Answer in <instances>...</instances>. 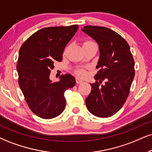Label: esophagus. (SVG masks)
Instances as JSON below:
<instances>
[{"mask_svg": "<svg viewBox=\"0 0 152 152\" xmlns=\"http://www.w3.org/2000/svg\"><path fill=\"white\" fill-rule=\"evenodd\" d=\"M82 82H83V81H82L81 79H80V78H78V77L76 78V83L77 84V85L81 84V83H82Z\"/></svg>", "mask_w": 152, "mask_h": 152, "instance_id": "34e87169", "label": "esophagus"}]
</instances>
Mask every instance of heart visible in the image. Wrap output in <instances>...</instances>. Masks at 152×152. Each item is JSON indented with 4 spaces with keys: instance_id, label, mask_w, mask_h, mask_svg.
<instances>
[{
    "instance_id": "obj_1",
    "label": "heart",
    "mask_w": 152,
    "mask_h": 152,
    "mask_svg": "<svg viewBox=\"0 0 152 152\" xmlns=\"http://www.w3.org/2000/svg\"><path fill=\"white\" fill-rule=\"evenodd\" d=\"M89 43H93V42H91V41H87V42L84 43V44H89ZM75 73L78 76H80V77H84L86 75L85 70H84L83 68H77L75 70Z\"/></svg>"
}]
</instances>
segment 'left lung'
Returning <instances> with one entry per match:
<instances>
[{
  "instance_id": "8db88e82",
  "label": "left lung",
  "mask_w": 152,
  "mask_h": 152,
  "mask_svg": "<svg viewBox=\"0 0 152 152\" xmlns=\"http://www.w3.org/2000/svg\"><path fill=\"white\" fill-rule=\"evenodd\" d=\"M82 31L98 43L99 69L85 99L87 109L99 118L110 117L126 102L134 77V61L128 42L117 32L99 26H85ZM102 81L105 83L100 85Z\"/></svg>"
}]
</instances>
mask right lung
I'll return each mask as SVG.
<instances>
[{"instance_id": "obj_1", "label": "right lung", "mask_w": 152, "mask_h": 152, "mask_svg": "<svg viewBox=\"0 0 152 152\" xmlns=\"http://www.w3.org/2000/svg\"><path fill=\"white\" fill-rule=\"evenodd\" d=\"M77 29V24L43 28L20 47L17 65L19 85L28 106L42 118L59 115L65 107V90L75 85L70 74L61 75L59 82H52L49 77L54 63L62 61L65 46Z\"/></svg>"}]
</instances>
